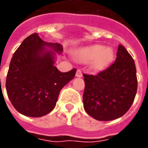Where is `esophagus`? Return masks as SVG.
<instances>
[{
    "mask_svg": "<svg viewBox=\"0 0 148 148\" xmlns=\"http://www.w3.org/2000/svg\"><path fill=\"white\" fill-rule=\"evenodd\" d=\"M82 71L81 70H77L76 72V77H82Z\"/></svg>",
    "mask_w": 148,
    "mask_h": 148,
    "instance_id": "34e87169",
    "label": "esophagus"
}]
</instances>
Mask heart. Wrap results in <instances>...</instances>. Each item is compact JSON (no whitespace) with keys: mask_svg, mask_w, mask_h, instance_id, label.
<instances>
[{"mask_svg":"<svg viewBox=\"0 0 148 148\" xmlns=\"http://www.w3.org/2000/svg\"><path fill=\"white\" fill-rule=\"evenodd\" d=\"M113 56L114 53L112 48L98 44L81 48L74 53V57L78 62H90V68L95 71H100L106 68L112 61Z\"/></svg>","mask_w":148,"mask_h":148,"instance_id":"heart-1","label":"heart"}]
</instances>
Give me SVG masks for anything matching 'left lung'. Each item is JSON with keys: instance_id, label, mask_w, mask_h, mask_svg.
<instances>
[{"instance_id": "left-lung-1", "label": "left lung", "mask_w": 148, "mask_h": 148, "mask_svg": "<svg viewBox=\"0 0 148 148\" xmlns=\"http://www.w3.org/2000/svg\"><path fill=\"white\" fill-rule=\"evenodd\" d=\"M83 103L89 116L99 121L123 116L134 102L137 90L136 66L125 47L119 45L116 59L96 75L83 74Z\"/></svg>"}]
</instances>
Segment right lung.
Returning a JSON list of instances; mask_svg holds the SVG:
<instances>
[{
    "label": "right lung",
    "instance_id": "right-lung-1",
    "mask_svg": "<svg viewBox=\"0 0 148 148\" xmlns=\"http://www.w3.org/2000/svg\"><path fill=\"white\" fill-rule=\"evenodd\" d=\"M60 43L43 41L37 33L21 42L11 58L6 90L11 104L21 114L41 117L56 106L60 92L74 78L76 69L62 73L54 64L61 54Z\"/></svg>",
    "mask_w": 148,
    "mask_h": 148
}]
</instances>
